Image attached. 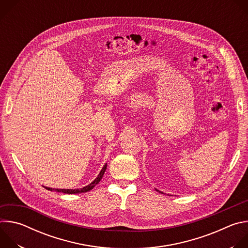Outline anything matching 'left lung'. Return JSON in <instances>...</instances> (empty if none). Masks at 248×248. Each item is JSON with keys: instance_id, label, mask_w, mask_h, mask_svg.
<instances>
[{"instance_id": "1", "label": "left lung", "mask_w": 248, "mask_h": 248, "mask_svg": "<svg viewBox=\"0 0 248 248\" xmlns=\"http://www.w3.org/2000/svg\"><path fill=\"white\" fill-rule=\"evenodd\" d=\"M159 191V190H158ZM159 192H161V191H159ZM161 193H163V192H161Z\"/></svg>"}]
</instances>
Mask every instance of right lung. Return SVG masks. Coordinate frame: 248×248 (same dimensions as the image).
<instances>
[{
	"label": "right lung",
	"mask_w": 248,
	"mask_h": 248,
	"mask_svg": "<svg viewBox=\"0 0 248 248\" xmlns=\"http://www.w3.org/2000/svg\"><path fill=\"white\" fill-rule=\"evenodd\" d=\"M106 169H107V164L104 165V167L102 168L101 171H100L99 174L97 175V178H96L91 184H89L88 186H84V187H82V188H76V189H61V188H60V189H59V188H51V187H47V186H44V187H45L46 189H48V190H51V191L54 190V191H58V192L67 193V194H77V193L87 192V191L93 189V188L95 187V186L99 184V182H100V181L102 180V178H103V175H104V173H105Z\"/></svg>",
	"instance_id": "right-lung-1"
}]
</instances>
